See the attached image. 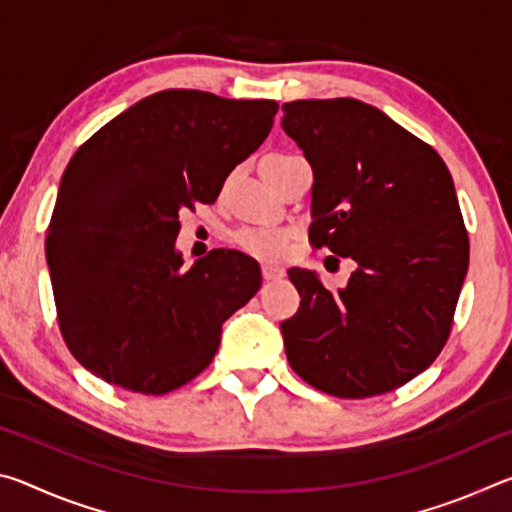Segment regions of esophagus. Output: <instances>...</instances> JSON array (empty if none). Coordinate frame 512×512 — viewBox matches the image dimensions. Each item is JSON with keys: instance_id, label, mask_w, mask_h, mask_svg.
Masks as SVG:
<instances>
[{"instance_id": "obj_1", "label": "esophagus", "mask_w": 512, "mask_h": 512, "mask_svg": "<svg viewBox=\"0 0 512 512\" xmlns=\"http://www.w3.org/2000/svg\"><path fill=\"white\" fill-rule=\"evenodd\" d=\"M262 275H264V280H280V277L284 275V271H282V268H277V266L264 264L262 266Z\"/></svg>"}]
</instances>
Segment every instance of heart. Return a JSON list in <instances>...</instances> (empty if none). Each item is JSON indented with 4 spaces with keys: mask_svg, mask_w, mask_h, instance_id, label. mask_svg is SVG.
I'll list each match as a JSON object with an SVG mask.
<instances>
[{
    "mask_svg": "<svg viewBox=\"0 0 512 512\" xmlns=\"http://www.w3.org/2000/svg\"><path fill=\"white\" fill-rule=\"evenodd\" d=\"M266 158H287L284 153H271ZM264 158V160H266ZM289 232L275 228H241L235 235V244L248 255L259 259H280L289 253Z\"/></svg>",
    "mask_w": 512,
    "mask_h": 512,
    "instance_id": "heart-1",
    "label": "heart"
}]
</instances>
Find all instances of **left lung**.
<instances>
[{
	"mask_svg": "<svg viewBox=\"0 0 512 512\" xmlns=\"http://www.w3.org/2000/svg\"><path fill=\"white\" fill-rule=\"evenodd\" d=\"M282 112L314 169L309 244L359 264L341 291L291 268L300 309L282 323L287 359L327 395L391 393L436 361L454 325L470 237L452 176L427 142L363 101Z\"/></svg>",
	"mask_w": 512,
	"mask_h": 512,
	"instance_id": "1",
	"label": "left lung"
}]
</instances>
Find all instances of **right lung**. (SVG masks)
Segmentation results:
<instances>
[{"mask_svg": "<svg viewBox=\"0 0 512 512\" xmlns=\"http://www.w3.org/2000/svg\"><path fill=\"white\" fill-rule=\"evenodd\" d=\"M275 101L164 90L99 128L72 155L47 228L63 341L112 386L164 395L210 366L221 325L262 287L253 257L173 250L183 210L216 201L271 133Z\"/></svg>", "mask_w": 512, "mask_h": 512, "instance_id": "obj_1", "label": "right lung"}]
</instances>
